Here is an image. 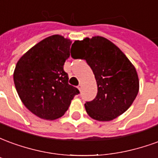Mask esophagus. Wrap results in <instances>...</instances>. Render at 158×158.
Here are the masks:
<instances>
[{
    "mask_svg": "<svg viewBox=\"0 0 158 158\" xmlns=\"http://www.w3.org/2000/svg\"><path fill=\"white\" fill-rule=\"evenodd\" d=\"M78 89H79V91H81V89H82V85L81 84H79V85H78Z\"/></svg>",
    "mask_w": 158,
    "mask_h": 158,
    "instance_id": "1",
    "label": "esophagus"
}]
</instances>
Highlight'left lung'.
Returning a JSON list of instances; mask_svg holds the SVG:
<instances>
[{"instance_id": "8db88e82", "label": "left lung", "mask_w": 158, "mask_h": 158, "mask_svg": "<svg viewBox=\"0 0 158 158\" xmlns=\"http://www.w3.org/2000/svg\"><path fill=\"white\" fill-rule=\"evenodd\" d=\"M75 57L85 60L97 84V95L85 104L88 115L111 121L126 112L139 92L135 68L120 49L104 37L75 40Z\"/></svg>"}]
</instances>
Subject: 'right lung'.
<instances>
[{
  "label": "right lung",
  "mask_w": 158,
  "mask_h": 158,
  "mask_svg": "<svg viewBox=\"0 0 158 158\" xmlns=\"http://www.w3.org/2000/svg\"><path fill=\"white\" fill-rule=\"evenodd\" d=\"M72 41L59 35L49 36L29 49L17 62L13 80L23 105L46 120L62 117L79 93L69 84L63 65Z\"/></svg>",
  "instance_id": "1"
}]
</instances>
